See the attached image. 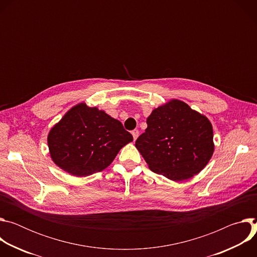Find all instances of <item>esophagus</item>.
<instances>
[{
    "mask_svg": "<svg viewBox=\"0 0 257 257\" xmlns=\"http://www.w3.org/2000/svg\"><path fill=\"white\" fill-rule=\"evenodd\" d=\"M138 135H139V131H138V130H133V131H132V136H133V139H134V140L137 139Z\"/></svg>",
    "mask_w": 257,
    "mask_h": 257,
    "instance_id": "1",
    "label": "esophagus"
}]
</instances>
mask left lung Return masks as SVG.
Wrapping results in <instances>:
<instances>
[{"label": "left lung", "instance_id": "1", "mask_svg": "<svg viewBox=\"0 0 257 257\" xmlns=\"http://www.w3.org/2000/svg\"><path fill=\"white\" fill-rule=\"evenodd\" d=\"M135 146L149 168L173 181L192 178L214 151L209 120L186 102L172 99L155 108Z\"/></svg>", "mask_w": 257, "mask_h": 257}]
</instances>
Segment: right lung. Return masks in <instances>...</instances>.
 Returning <instances> with one entry per match:
<instances>
[{
    "instance_id": "obj_1",
    "label": "right lung",
    "mask_w": 257,
    "mask_h": 257,
    "mask_svg": "<svg viewBox=\"0 0 257 257\" xmlns=\"http://www.w3.org/2000/svg\"><path fill=\"white\" fill-rule=\"evenodd\" d=\"M132 140L120 121L85 102L70 108L48 135L53 162L76 177L104 170Z\"/></svg>"
}]
</instances>
